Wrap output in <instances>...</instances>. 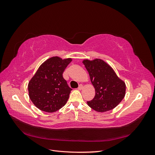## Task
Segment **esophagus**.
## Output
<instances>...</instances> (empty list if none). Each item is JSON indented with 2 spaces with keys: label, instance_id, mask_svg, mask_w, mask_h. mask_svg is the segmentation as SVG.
Masks as SVG:
<instances>
[{
  "label": "esophagus",
  "instance_id": "1",
  "mask_svg": "<svg viewBox=\"0 0 155 155\" xmlns=\"http://www.w3.org/2000/svg\"><path fill=\"white\" fill-rule=\"evenodd\" d=\"M78 90H81V89L83 88V85H81V84H80V85H79V87H78Z\"/></svg>",
  "mask_w": 155,
  "mask_h": 155
}]
</instances>
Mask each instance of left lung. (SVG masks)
I'll use <instances>...</instances> for the list:
<instances>
[{"label":"left lung","instance_id":"1","mask_svg":"<svg viewBox=\"0 0 155 155\" xmlns=\"http://www.w3.org/2000/svg\"><path fill=\"white\" fill-rule=\"evenodd\" d=\"M83 63L87 70L96 91L94 97L91 101H87L88 105L100 112L114 109L125 96V83L103 60L86 59Z\"/></svg>","mask_w":155,"mask_h":155}]
</instances>
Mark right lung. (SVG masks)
<instances>
[{
  "label": "right lung",
  "mask_w": 155,
  "mask_h": 155,
  "mask_svg": "<svg viewBox=\"0 0 155 155\" xmlns=\"http://www.w3.org/2000/svg\"><path fill=\"white\" fill-rule=\"evenodd\" d=\"M72 59L53 57L46 60L37 70L28 83L29 97L39 109L54 112L63 107L72 89L63 77Z\"/></svg>",
  "instance_id": "add662e5"
}]
</instances>
